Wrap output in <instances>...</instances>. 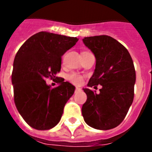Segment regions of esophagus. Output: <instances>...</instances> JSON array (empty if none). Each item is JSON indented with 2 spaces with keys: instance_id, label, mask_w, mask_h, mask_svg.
I'll return each mask as SVG.
<instances>
[{
  "instance_id": "34e87169",
  "label": "esophagus",
  "mask_w": 152,
  "mask_h": 152,
  "mask_svg": "<svg viewBox=\"0 0 152 152\" xmlns=\"http://www.w3.org/2000/svg\"><path fill=\"white\" fill-rule=\"evenodd\" d=\"M81 91V88H76V92H78V91Z\"/></svg>"
}]
</instances>
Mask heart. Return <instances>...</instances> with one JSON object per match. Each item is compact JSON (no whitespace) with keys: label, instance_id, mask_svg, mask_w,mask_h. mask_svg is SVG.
<instances>
[{"label":"heart","instance_id":"1","mask_svg":"<svg viewBox=\"0 0 152 152\" xmlns=\"http://www.w3.org/2000/svg\"><path fill=\"white\" fill-rule=\"evenodd\" d=\"M68 79H69V80L71 81L72 83H73L74 84H76V85L80 84V83H82V81H83L82 76L76 73H72L69 75Z\"/></svg>","mask_w":152,"mask_h":152}]
</instances>
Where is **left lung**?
Here are the masks:
<instances>
[{"mask_svg": "<svg viewBox=\"0 0 152 152\" xmlns=\"http://www.w3.org/2000/svg\"><path fill=\"white\" fill-rule=\"evenodd\" d=\"M83 42L96 59L88 87L102 86L99 94L89 88L83 89L88 96L82 106L83 119L95 129H111L122 122L133 101V61L127 49L112 37H85Z\"/></svg>", "mask_w": 152, "mask_h": 152, "instance_id": "obj_1", "label": "left lung"}]
</instances>
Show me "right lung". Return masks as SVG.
Masks as SVG:
<instances>
[{
	"label": "right lung",
	"mask_w": 152,
	"mask_h": 152,
	"mask_svg": "<svg viewBox=\"0 0 152 152\" xmlns=\"http://www.w3.org/2000/svg\"><path fill=\"white\" fill-rule=\"evenodd\" d=\"M78 40L76 37L41 31L29 38L18 50L12 74L14 101L31 127L48 130L59 123L76 88L58 78V86L52 88L45 80L56 77L61 71V57Z\"/></svg>",
	"instance_id": "right-lung-1"
}]
</instances>
